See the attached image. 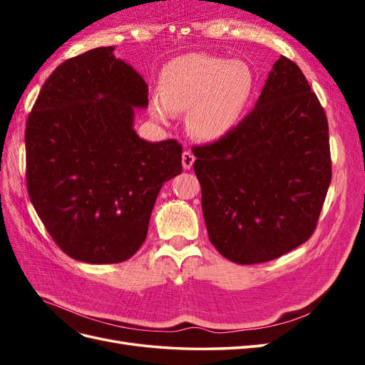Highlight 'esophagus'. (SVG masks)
<instances>
[{
    "label": "esophagus",
    "mask_w": 365,
    "mask_h": 365,
    "mask_svg": "<svg viewBox=\"0 0 365 365\" xmlns=\"http://www.w3.org/2000/svg\"><path fill=\"white\" fill-rule=\"evenodd\" d=\"M193 163H195L193 153L190 150H184L182 152V168H184V170H190Z\"/></svg>",
    "instance_id": "1"
}]
</instances>
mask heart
<instances>
[{
  "label": "heart",
  "instance_id": "heart-1",
  "mask_svg": "<svg viewBox=\"0 0 365 365\" xmlns=\"http://www.w3.org/2000/svg\"><path fill=\"white\" fill-rule=\"evenodd\" d=\"M254 90V77L242 61L202 53L173 59L161 74V94L150 97V115L169 123L187 111V128L202 141L227 135L244 114Z\"/></svg>",
  "mask_w": 365,
  "mask_h": 365
}]
</instances>
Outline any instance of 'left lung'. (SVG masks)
Masks as SVG:
<instances>
[{"mask_svg":"<svg viewBox=\"0 0 365 365\" xmlns=\"http://www.w3.org/2000/svg\"><path fill=\"white\" fill-rule=\"evenodd\" d=\"M192 150L208 239L224 257L263 263L312 236L332 180L329 125L295 62L280 56L252 111Z\"/></svg>","mask_w":365,"mask_h":365,"instance_id":"1","label":"left lung"}]
</instances>
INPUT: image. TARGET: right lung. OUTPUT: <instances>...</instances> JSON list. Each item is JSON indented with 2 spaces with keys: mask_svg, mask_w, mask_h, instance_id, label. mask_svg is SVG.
<instances>
[{
  "mask_svg": "<svg viewBox=\"0 0 365 365\" xmlns=\"http://www.w3.org/2000/svg\"><path fill=\"white\" fill-rule=\"evenodd\" d=\"M148 85L114 47L54 70L26 126L27 189L58 247L85 263H118L148 236L165 181L182 172L176 140L149 143L134 130Z\"/></svg>",
  "mask_w": 365,
  "mask_h": 365,
  "instance_id": "right-lung-1",
  "label": "right lung"
}]
</instances>
